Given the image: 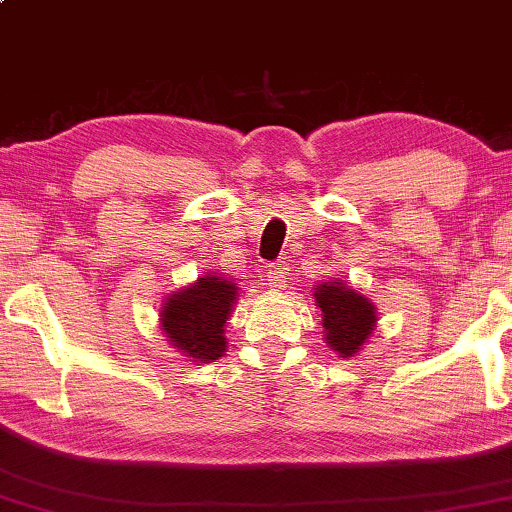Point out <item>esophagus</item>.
I'll return each mask as SVG.
<instances>
[{
    "label": "esophagus",
    "instance_id": "esophagus-1",
    "mask_svg": "<svg viewBox=\"0 0 512 512\" xmlns=\"http://www.w3.org/2000/svg\"><path fill=\"white\" fill-rule=\"evenodd\" d=\"M266 282H268V286L275 288V291L277 288H282L286 282V268L282 264H273L266 273Z\"/></svg>",
    "mask_w": 512,
    "mask_h": 512
}]
</instances>
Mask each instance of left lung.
I'll use <instances>...</instances> for the list:
<instances>
[{
	"label": "left lung",
	"mask_w": 512,
	"mask_h": 512,
	"mask_svg": "<svg viewBox=\"0 0 512 512\" xmlns=\"http://www.w3.org/2000/svg\"><path fill=\"white\" fill-rule=\"evenodd\" d=\"M315 302L322 309L329 347L342 358L353 356L376 327L374 304L340 282H324L315 288Z\"/></svg>",
	"instance_id": "obj_1"
}]
</instances>
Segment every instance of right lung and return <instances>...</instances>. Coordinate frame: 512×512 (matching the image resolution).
<instances>
[{
    "label": "right lung",
    "instance_id": "right-lung-1",
    "mask_svg": "<svg viewBox=\"0 0 512 512\" xmlns=\"http://www.w3.org/2000/svg\"><path fill=\"white\" fill-rule=\"evenodd\" d=\"M235 295L232 282L217 275L199 277L197 284L167 297L161 313L163 331L188 356L215 362L226 351L224 327Z\"/></svg>",
    "mask_w": 512,
    "mask_h": 512
}]
</instances>
